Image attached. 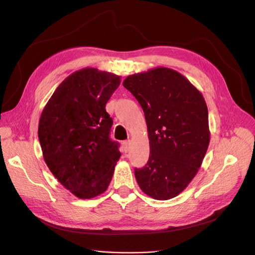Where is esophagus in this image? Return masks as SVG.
Masks as SVG:
<instances>
[{
	"label": "esophagus",
	"mask_w": 255,
	"mask_h": 255,
	"mask_svg": "<svg viewBox=\"0 0 255 255\" xmlns=\"http://www.w3.org/2000/svg\"><path fill=\"white\" fill-rule=\"evenodd\" d=\"M129 145H130V141H129V140L123 141V148H125L126 152H128V149H129Z\"/></svg>",
	"instance_id": "1"
}]
</instances>
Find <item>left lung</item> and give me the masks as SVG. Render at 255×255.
I'll list each match as a JSON object with an SVG mask.
<instances>
[{"label": "left lung", "mask_w": 255, "mask_h": 255, "mask_svg": "<svg viewBox=\"0 0 255 255\" xmlns=\"http://www.w3.org/2000/svg\"><path fill=\"white\" fill-rule=\"evenodd\" d=\"M123 86L141 105L148 128L150 156L143 168L135 169L138 185L155 200L179 196L199 171L210 144L202 94L166 67L128 75Z\"/></svg>", "instance_id": "1"}]
</instances>
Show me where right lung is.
Here are the masks:
<instances>
[{
  "mask_svg": "<svg viewBox=\"0 0 255 255\" xmlns=\"http://www.w3.org/2000/svg\"><path fill=\"white\" fill-rule=\"evenodd\" d=\"M121 78L84 68L59 84L45 104L38 126L42 155L50 171L80 199H91L109 187L120 158L111 140L113 119L105 106Z\"/></svg>",
  "mask_w": 255,
  "mask_h": 255,
  "instance_id": "obj_1",
  "label": "right lung"
}]
</instances>
